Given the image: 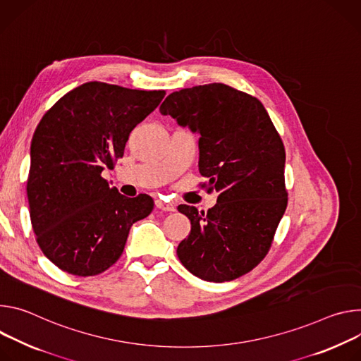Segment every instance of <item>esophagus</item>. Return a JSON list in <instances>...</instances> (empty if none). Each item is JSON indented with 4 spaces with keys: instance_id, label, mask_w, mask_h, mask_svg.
Here are the masks:
<instances>
[{
    "instance_id": "1",
    "label": "esophagus",
    "mask_w": 361,
    "mask_h": 361,
    "mask_svg": "<svg viewBox=\"0 0 361 361\" xmlns=\"http://www.w3.org/2000/svg\"><path fill=\"white\" fill-rule=\"evenodd\" d=\"M154 205H156L157 209L165 211V212H173V211L176 209L173 204H171V202H168V201H164V199H156Z\"/></svg>"
}]
</instances>
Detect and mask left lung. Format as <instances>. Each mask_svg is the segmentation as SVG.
<instances>
[{"instance_id":"1","label":"left lung","mask_w":361,"mask_h":361,"mask_svg":"<svg viewBox=\"0 0 361 361\" xmlns=\"http://www.w3.org/2000/svg\"><path fill=\"white\" fill-rule=\"evenodd\" d=\"M179 126L199 133V173L218 192L208 212L179 205L190 233L176 254L193 275L232 281L268 254L288 193L286 149L262 103L222 83L171 93L160 104Z\"/></svg>"}]
</instances>
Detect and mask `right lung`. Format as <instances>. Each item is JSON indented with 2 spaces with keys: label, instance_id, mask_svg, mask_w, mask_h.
I'll list each match as a JSON object with an SVG mask.
<instances>
[{
  "label": "right lung",
  "instance_id": "obj_1",
  "mask_svg": "<svg viewBox=\"0 0 361 361\" xmlns=\"http://www.w3.org/2000/svg\"><path fill=\"white\" fill-rule=\"evenodd\" d=\"M89 82L64 94L34 132L27 196L38 247L61 271L92 276L122 255L153 199L126 197L102 176L123 157L130 132L165 97Z\"/></svg>",
  "mask_w": 361,
  "mask_h": 361
}]
</instances>
